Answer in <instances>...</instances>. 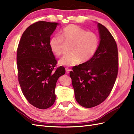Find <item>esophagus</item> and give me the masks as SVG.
Segmentation results:
<instances>
[{
  "mask_svg": "<svg viewBox=\"0 0 134 134\" xmlns=\"http://www.w3.org/2000/svg\"><path fill=\"white\" fill-rule=\"evenodd\" d=\"M70 71H71V70L68 69V68H66V73H67V74H69Z\"/></svg>",
  "mask_w": 134,
  "mask_h": 134,
  "instance_id": "1",
  "label": "esophagus"
}]
</instances>
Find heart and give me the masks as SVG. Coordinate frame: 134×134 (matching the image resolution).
I'll return each mask as SVG.
<instances>
[{
    "instance_id": "b5f03b06",
    "label": "heart",
    "mask_w": 134,
    "mask_h": 134,
    "mask_svg": "<svg viewBox=\"0 0 134 134\" xmlns=\"http://www.w3.org/2000/svg\"><path fill=\"white\" fill-rule=\"evenodd\" d=\"M65 44H70V54L66 55L59 62L63 66H73L81 60H89L98 48L99 38L97 34L87 32L74 24L68 25L60 31V36L54 35L49 40V47L57 57L63 54Z\"/></svg>"
}]
</instances>
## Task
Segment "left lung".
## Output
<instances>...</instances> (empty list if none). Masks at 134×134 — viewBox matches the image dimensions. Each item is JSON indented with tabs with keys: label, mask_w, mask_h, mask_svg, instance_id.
<instances>
[{
	"label": "left lung",
	"mask_w": 134,
	"mask_h": 134,
	"mask_svg": "<svg viewBox=\"0 0 134 134\" xmlns=\"http://www.w3.org/2000/svg\"><path fill=\"white\" fill-rule=\"evenodd\" d=\"M97 24L100 39L97 51L91 59L74 67L70 73L76 100L86 108L96 106L106 99L118 75L116 42L106 28Z\"/></svg>",
	"instance_id": "obj_1"
}]
</instances>
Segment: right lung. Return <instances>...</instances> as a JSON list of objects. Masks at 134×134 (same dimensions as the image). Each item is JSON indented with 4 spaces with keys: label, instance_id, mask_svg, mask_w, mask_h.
<instances>
[{
    "label": "right lung",
    "instance_id": "add662e5",
    "mask_svg": "<svg viewBox=\"0 0 134 134\" xmlns=\"http://www.w3.org/2000/svg\"><path fill=\"white\" fill-rule=\"evenodd\" d=\"M58 25L44 21L32 24L25 30L18 45L19 82L28 102L39 109L54 103L57 82L66 72L62 66L53 70L57 61L48 44Z\"/></svg>",
    "mask_w": 134,
    "mask_h": 134
}]
</instances>
